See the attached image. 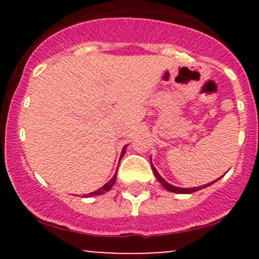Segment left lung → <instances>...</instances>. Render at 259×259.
Segmentation results:
<instances>
[{
    "mask_svg": "<svg viewBox=\"0 0 259 259\" xmlns=\"http://www.w3.org/2000/svg\"><path fill=\"white\" fill-rule=\"evenodd\" d=\"M152 165V164H151ZM152 170H153V174H154V177L157 178V180L159 181L160 184H162L163 186H164V189L165 190H168V191H170V192H174V194H192V192H195V191H198V190H201V189H204V187H208V186H210L212 185V184H214L215 181H218L219 179H221V178H218V179L217 180H214V181H212V183H208V184H204V185H202V186H197V187H178V186H174V185H171V184H169V183H167V181H165L164 179H163L162 177H160L159 175V173L158 171H157V169L153 167L152 165Z\"/></svg>",
    "mask_w": 259,
    "mask_h": 259,
    "instance_id": "1",
    "label": "left lung"
}]
</instances>
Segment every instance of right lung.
Instances as JSON below:
<instances>
[{
	"instance_id": "right-lung-1",
	"label": "right lung",
	"mask_w": 259,
	"mask_h": 259,
	"mask_svg": "<svg viewBox=\"0 0 259 259\" xmlns=\"http://www.w3.org/2000/svg\"><path fill=\"white\" fill-rule=\"evenodd\" d=\"M126 146H127V145H125V146L123 147V150H121V153H120V159H121V157L124 156V153H125V148H126ZM120 159H119V162H120ZM117 169H118V168H117ZM115 180H117V171H115V174L113 175L112 179L109 180L108 183L105 184V185H103L102 187H100V189H99V190H96V191L91 192V194L85 195V197H92V196H100V195H103V194H105V192L109 191V190L112 189L113 185H114V184H115Z\"/></svg>"
}]
</instances>
